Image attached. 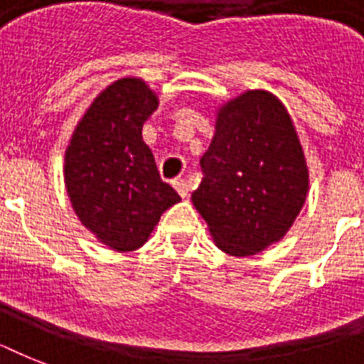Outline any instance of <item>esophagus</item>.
Wrapping results in <instances>:
<instances>
[{
  "label": "esophagus",
  "instance_id": "obj_1",
  "mask_svg": "<svg viewBox=\"0 0 364 364\" xmlns=\"http://www.w3.org/2000/svg\"><path fill=\"white\" fill-rule=\"evenodd\" d=\"M173 188L177 191V194L181 196V198H187L188 196V183L185 179H176L173 181Z\"/></svg>",
  "mask_w": 364,
  "mask_h": 364
}]
</instances>
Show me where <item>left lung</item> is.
<instances>
[{
    "label": "left lung",
    "mask_w": 364,
    "mask_h": 364,
    "mask_svg": "<svg viewBox=\"0 0 364 364\" xmlns=\"http://www.w3.org/2000/svg\"><path fill=\"white\" fill-rule=\"evenodd\" d=\"M193 204L217 247L249 257L285 236L308 194V166L285 105L247 90L217 111Z\"/></svg>",
    "instance_id": "left-lung-1"
}]
</instances>
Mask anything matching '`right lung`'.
<instances>
[{
    "label": "right lung",
    "instance_id": "1",
    "mask_svg": "<svg viewBox=\"0 0 364 364\" xmlns=\"http://www.w3.org/2000/svg\"><path fill=\"white\" fill-rule=\"evenodd\" d=\"M159 98L136 77L119 79L98 94L65 149L64 181L79 221L115 251L147 242L160 215L179 194L160 179L143 122Z\"/></svg>",
    "mask_w": 364,
    "mask_h": 364
}]
</instances>
